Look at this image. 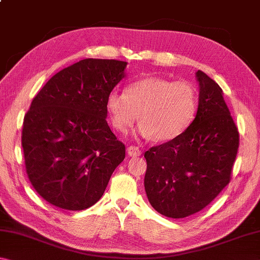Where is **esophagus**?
<instances>
[{"label": "esophagus", "mask_w": 260, "mask_h": 260, "mask_svg": "<svg viewBox=\"0 0 260 260\" xmlns=\"http://www.w3.org/2000/svg\"><path fill=\"white\" fill-rule=\"evenodd\" d=\"M127 153H128L131 157H139V156H141L142 151H141L138 147L131 146V147L127 148Z\"/></svg>", "instance_id": "obj_1"}]
</instances>
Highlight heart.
<instances>
[{"mask_svg":"<svg viewBox=\"0 0 260 260\" xmlns=\"http://www.w3.org/2000/svg\"><path fill=\"white\" fill-rule=\"evenodd\" d=\"M196 109L197 95L191 85L158 77L133 82L126 93L114 89L107 98V111L114 128L126 133L140 117L143 121L139 133L158 141H171L182 134Z\"/></svg>","mask_w":260,"mask_h":260,"instance_id":"b5f03b06","label":"heart"}]
</instances>
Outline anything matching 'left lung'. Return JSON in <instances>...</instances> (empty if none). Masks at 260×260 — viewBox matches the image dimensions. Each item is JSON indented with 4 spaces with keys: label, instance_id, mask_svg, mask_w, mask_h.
I'll return each instance as SVG.
<instances>
[{
    "label": "left lung",
    "instance_id": "8db88e82",
    "mask_svg": "<svg viewBox=\"0 0 260 260\" xmlns=\"http://www.w3.org/2000/svg\"><path fill=\"white\" fill-rule=\"evenodd\" d=\"M199 108L178 138L144 152V189L157 212L186 218L209 205L231 181L239 149V132L222 89L197 71Z\"/></svg>",
    "mask_w": 260,
    "mask_h": 260
}]
</instances>
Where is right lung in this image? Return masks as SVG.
Segmentation results:
<instances>
[{
	"label": "right lung",
	"instance_id": "1",
	"mask_svg": "<svg viewBox=\"0 0 260 260\" xmlns=\"http://www.w3.org/2000/svg\"><path fill=\"white\" fill-rule=\"evenodd\" d=\"M127 61L86 58L56 73L26 113L25 166L37 192L57 208H90L104 193L125 146L107 122V98Z\"/></svg>",
	"mask_w": 260,
	"mask_h": 260
}]
</instances>
